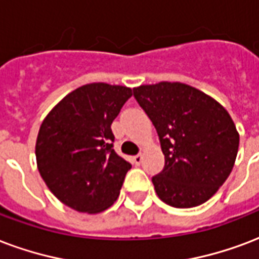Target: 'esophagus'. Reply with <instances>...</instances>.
Segmentation results:
<instances>
[{
  "instance_id": "obj_1",
  "label": "esophagus",
  "mask_w": 259,
  "mask_h": 259,
  "mask_svg": "<svg viewBox=\"0 0 259 259\" xmlns=\"http://www.w3.org/2000/svg\"><path fill=\"white\" fill-rule=\"evenodd\" d=\"M133 163L136 165H140L143 163V155H136L133 157Z\"/></svg>"
}]
</instances>
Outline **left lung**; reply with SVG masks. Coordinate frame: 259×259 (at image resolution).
<instances>
[{"label": "left lung", "instance_id": "obj_1", "mask_svg": "<svg viewBox=\"0 0 259 259\" xmlns=\"http://www.w3.org/2000/svg\"><path fill=\"white\" fill-rule=\"evenodd\" d=\"M155 126L164 168L152 178L156 194L174 208H194L216 193L234 168L239 133L222 104L183 82L133 88Z\"/></svg>", "mask_w": 259, "mask_h": 259}]
</instances>
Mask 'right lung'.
<instances>
[{"mask_svg":"<svg viewBox=\"0 0 259 259\" xmlns=\"http://www.w3.org/2000/svg\"><path fill=\"white\" fill-rule=\"evenodd\" d=\"M132 95L127 87L87 84L43 119L35 147L37 169L69 208L99 213L118 198L132 164L112 149L111 123Z\"/></svg>","mask_w":259,"mask_h":259,"instance_id":"add662e5","label":"right lung"}]
</instances>
